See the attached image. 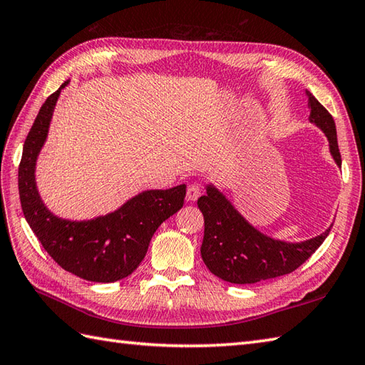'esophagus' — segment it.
<instances>
[{
    "label": "esophagus",
    "instance_id": "obj_1",
    "mask_svg": "<svg viewBox=\"0 0 365 365\" xmlns=\"http://www.w3.org/2000/svg\"><path fill=\"white\" fill-rule=\"evenodd\" d=\"M200 192H202L200 185H197V183L190 185L187 190V200H190V202H195V200H197V197L200 196Z\"/></svg>",
    "mask_w": 365,
    "mask_h": 365
}]
</instances>
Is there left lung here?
Wrapping results in <instances>:
<instances>
[{
	"label": "left lung",
	"instance_id": "left-lung-1",
	"mask_svg": "<svg viewBox=\"0 0 365 365\" xmlns=\"http://www.w3.org/2000/svg\"><path fill=\"white\" fill-rule=\"evenodd\" d=\"M306 96L311 108L309 120L327 135L332 158L342 166L334 119L311 92L306 91ZM205 188L207 195L197 199L205 222L200 255L207 268L222 281L255 284L289 274L319 250L332 227L299 243L274 240L251 226L218 188L213 185Z\"/></svg>",
	"mask_w": 365,
	"mask_h": 365
}]
</instances>
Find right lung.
<instances>
[{"instance_id":"obj_1","label":"right lung","mask_w":365,"mask_h":365,"mask_svg":"<svg viewBox=\"0 0 365 365\" xmlns=\"http://www.w3.org/2000/svg\"><path fill=\"white\" fill-rule=\"evenodd\" d=\"M67 84L68 80L45 100L23 145L19 166L23 215L61 268L86 281L115 282L133 273L145 257L155 230L183 207L187 185L143 191L115 212L94 220L72 221L51 213L37 191L36 163L48 136L54 106Z\"/></svg>"}]
</instances>
